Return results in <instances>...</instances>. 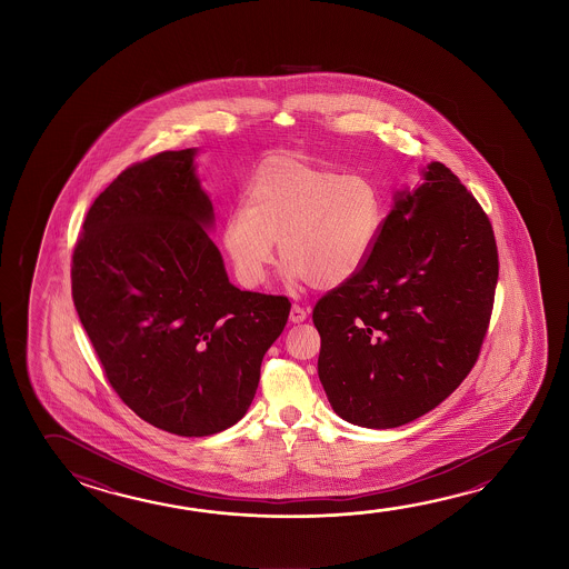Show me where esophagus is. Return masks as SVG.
<instances>
[{"instance_id":"1","label":"esophagus","mask_w":569,"mask_h":569,"mask_svg":"<svg viewBox=\"0 0 569 569\" xmlns=\"http://www.w3.org/2000/svg\"><path fill=\"white\" fill-rule=\"evenodd\" d=\"M308 319V311L303 308H299V306H293L291 311H289V321L291 323H303Z\"/></svg>"}]
</instances>
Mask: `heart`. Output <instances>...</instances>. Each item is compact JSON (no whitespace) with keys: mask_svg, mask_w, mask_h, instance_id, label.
Instances as JSON below:
<instances>
[{"mask_svg":"<svg viewBox=\"0 0 569 569\" xmlns=\"http://www.w3.org/2000/svg\"><path fill=\"white\" fill-rule=\"evenodd\" d=\"M381 224V194L371 180L273 157L253 174L246 206L226 218L222 246L246 288L263 283L280 242L289 280L333 289L363 270Z\"/></svg>","mask_w":569,"mask_h":569,"instance_id":"b5f03b06","label":"heart"}]
</instances>
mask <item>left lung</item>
<instances>
[{
	"instance_id": "1",
	"label": "left lung",
	"mask_w": 569,
	"mask_h": 569,
	"mask_svg": "<svg viewBox=\"0 0 569 569\" xmlns=\"http://www.w3.org/2000/svg\"><path fill=\"white\" fill-rule=\"evenodd\" d=\"M395 194L363 270L313 308L319 381L341 419L395 429L472 371L493 308L498 248L482 206L430 162Z\"/></svg>"
}]
</instances>
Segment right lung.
I'll use <instances>...</instances> for the list:
<instances>
[{"mask_svg": "<svg viewBox=\"0 0 569 569\" xmlns=\"http://www.w3.org/2000/svg\"><path fill=\"white\" fill-rule=\"evenodd\" d=\"M194 154L167 150L122 170L89 208L71 263L73 303L112 389L178 437L242 419L291 309L228 280Z\"/></svg>", "mask_w": 569, "mask_h": 569, "instance_id": "1", "label": "right lung"}]
</instances>
